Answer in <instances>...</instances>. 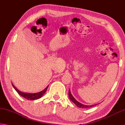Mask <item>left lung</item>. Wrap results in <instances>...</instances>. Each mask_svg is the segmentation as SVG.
<instances>
[{
  "label": "left lung",
  "instance_id": "8db88e82",
  "mask_svg": "<svg viewBox=\"0 0 125 125\" xmlns=\"http://www.w3.org/2000/svg\"><path fill=\"white\" fill-rule=\"evenodd\" d=\"M68 95H69V99H70V100L72 101L73 103H74V104L77 105L78 107H80V108H88V107H92L94 106V105H90V106L89 105H83V104H82L78 102V101L76 100L74 98V97L72 95L71 92H70V90L69 89Z\"/></svg>",
  "mask_w": 125,
  "mask_h": 125
}]
</instances>
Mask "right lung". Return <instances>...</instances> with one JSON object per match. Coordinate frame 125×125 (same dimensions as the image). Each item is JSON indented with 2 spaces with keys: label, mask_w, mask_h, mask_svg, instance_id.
<instances>
[{
  "label": "right lung",
  "mask_w": 125,
  "mask_h": 125,
  "mask_svg": "<svg viewBox=\"0 0 125 125\" xmlns=\"http://www.w3.org/2000/svg\"><path fill=\"white\" fill-rule=\"evenodd\" d=\"M12 86H13L14 88L16 90V91L18 92L19 94L21 96H22L23 98H24L25 99H27V100H36V99H39L40 98H41L42 95L45 94V92L47 90V89L48 88L47 86L45 89L43 90L41 92H40L39 93H34V94H30V93H22L20 91L17 89L14 86L13 84H12Z\"/></svg>",
  "instance_id": "add662e5"
}]
</instances>
